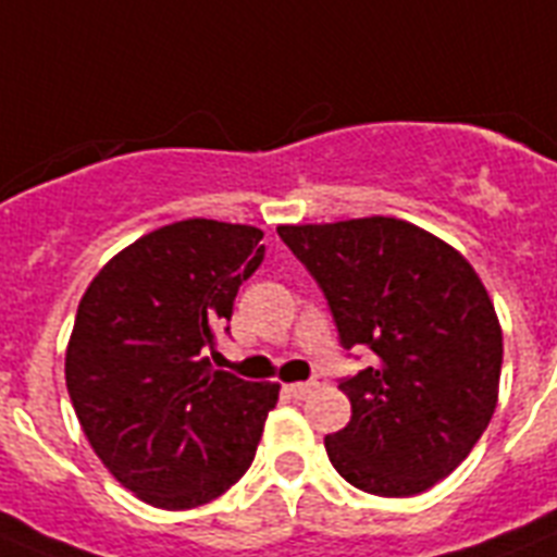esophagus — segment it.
<instances>
[{"mask_svg":"<svg viewBox=\"0 0 557 557\" xmlns=\"http://www.w3.org/2000/svg\"><path fill=\"white\" fill-rule=\"evenodd\" d=\"M314 388H318V383H311V381L309 383H288L286 392L292 397H309Z\"/></svg>","mask_w":557,"mask_h":557,"instance_id":"obj_1","label":"esophagus"}]
</instances>
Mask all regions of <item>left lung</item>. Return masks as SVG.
Instances as JSON below:
<instances>
[{
  "instance_id": "obj_1",
  "label": "left lung",
  "mask_w": 557,
  "mask_h": 557,
  "mask_svg": "<svg viewBox=\"0 0 557 557\" xmlns=\"http://www.w3.org/2000/svg\"><path fill=\"white\" fill-rule=\"evenodd\" d=\"M323 288L343 349L374 363L343 377L346 429L325 435L341 478L381 498L432 490L460 467L498 406L504 334L460 251L395 216L277 225Z\"/></svg>"
}]
</instances>
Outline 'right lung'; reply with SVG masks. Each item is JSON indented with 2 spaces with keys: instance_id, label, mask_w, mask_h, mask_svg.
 <instances>
[{
  "instance_id": "obj_1",
  "label": "right lung",
  "mask_w": 557,
  "mask_h": 557,
  "mask_svg": "<svg viewBox=\"0 0 557 557\" xmlns=\"http://www.w3.org/2000/svg\"><path fill=\"white\" fill-rule=\"evenodd\" d=\"M260 239L255 225L202 216L162 225L111 257L79 300L67 395L108 472L157 509H194L234 486L277 404V383L208 360L263 263Z\"/></svg>"
}]
</instances>
